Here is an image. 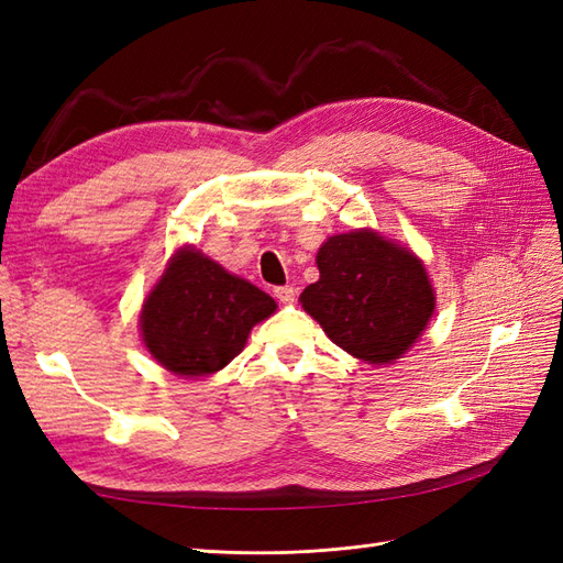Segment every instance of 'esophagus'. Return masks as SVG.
<instances>
[{"mask_svg": "<svg viewBox=\"0 0 563 563\" xmlns=\"http://www.w3.org/2000/svg\"><path fill=\"white\" fill-rule=\"evenodd\" d=\"M275 298L284 305H291L296 300V288L294 286H277L275 288Z\"/></svg>", "mask_w": 563, "mask_h": 563, "instance_id": "1", "label": "esophagus"}]
</instances>
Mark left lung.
<instances>
[{"label": "left lung", "mask_w": 563, "mask_h": 563, "mask_svg": "<svg viewBox=\"0 0 563 563\" xmlns=\"http://www.w3.org/2000/svg\"><path fill=\"white\" fill-rule=\"evenodd\" d=\"M317 267L319 282L300 294L302 310L356 360L397 362L428 329L434 291L411 249L352 230L321 244Z\"/></svg>", "instance_id": "1"}]
</instances>
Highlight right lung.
Instances as JSON below:
<instances>
[{
  "label": "right lung",
  "instance_id": "add662e5",
  "mask_svg": "<svg viewBox=\"0 0 563 563\" xmlns=\"http://www.w3.org/2000/svg\"><path fill=\"white\" fill-rule=\"evenodd\" d=\"M275 310L277 302L258 286L183 246L143 302L141 335L166 371L183 378L211 376L244 350L251 329Z\"/></svg>",
  "mask_w": 563,
  "mask_h": 563
}]
</instances>
